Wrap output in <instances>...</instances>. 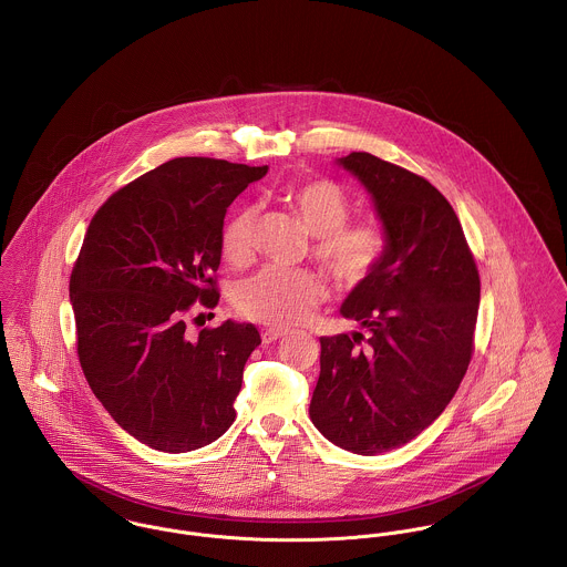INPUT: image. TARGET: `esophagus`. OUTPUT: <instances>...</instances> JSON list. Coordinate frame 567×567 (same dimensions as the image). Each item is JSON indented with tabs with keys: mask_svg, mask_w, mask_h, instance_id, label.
<instances>
[{
	"mask_svg": "<svg viewBox=\"0 0 567 567\" xmlns=\"http://www.w3.org/2000/svg\"><path fill=\"white\" fill-rule=\"evenodd\" d=\"M282 337H287V330H280V328H265L262 330V343H274Z\"/></svg>",
	"mask_w": 567,
	"mask_h": 567,
	"instance_id": "34e87169",
	"label": "esophagus"
}]
</instances>
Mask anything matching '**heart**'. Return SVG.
<instances>
[{"mask_svg": "<svg viewBox=\"0 0 567 567\" xmlns=\"http://www.w3.org/2000/svg\"><path fill=\"white\" fill-rule=\"evenodd\" d=\"M285 202L315 237V260L341 287H359L382 267L389 239L372 219L348 221L350 195L332 181H311L285 190ZM256 208L239 206L221 228V254L230 265H248L254 256ZM326 298V285L309 269L265 267L237 289V309L267 326L302 323Z\"/></svg>", "mask_w": 567, "mask_h": 567, "instance_id": "heart-1", "label": "heart"}]
</instances>
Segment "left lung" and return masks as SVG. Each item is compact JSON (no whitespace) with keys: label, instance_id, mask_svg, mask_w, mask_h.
<instances>
[{"label":"left lung","instance_id":"1","mask_svg":"<svg viewBox=\"0 0 567 567\" xmlns=\"http://www.w3.org/2000/svg\"><path fill=\"white\" fill-rule=\"evenodd\" d=\"M339 165L372 195L389 252L341 307L368 332L319 339L309 413L326 440L374 456L415 440L456 393L474 352L481 278L454 208L426 178L368 152Z\"/></svg>","mask_w":567,"mask_h":567}]
</instances>
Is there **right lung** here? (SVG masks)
I'll return each mask as SVG.
<instances>
[{
    "mask_svg": "<svg viewBox=\"0 0 567 567\" xmlns=\"http://www.w3.org/2000/svg\"><path fill=\"white\" fill-rule=\"evenodd\" d=\"M267 165L183 156L115 190L93 215L69 280L89 386L134 440L189 452L235 422L252 323L190 337L195 302L215 309L228 206Z\"/></svg>",
    "mask_w": 567,
    "mask_h": 567,
    "instance_id": "1",
    "label": "right lung"
}]
</instances>
